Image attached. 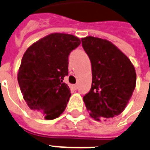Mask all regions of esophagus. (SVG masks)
I'll return each instance as SVG.
<instances>
[{
    "mask_svg": "<svg viewBox=\"0 0 150 150\" xmlns=\"http://www.w3.org/2000/svg\"><path fill=\"white\" fill-rule=\"evenodd\" d=\"M70 88L74 90V91H76V89H77V85L76 84H73V85L70 86Z\"/></svg>",
    "mask_w": 150,
    "mask_h": 150,
    "instance_id": "esophagus-1",
    "label": "esophagus"
}]
</instances>
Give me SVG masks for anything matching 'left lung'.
I'll list each match as a JSON object with an SVG mask.
<instances>
[{"mask_svg":"<svg viewBox=\"0 0 150 150\" xmlns=\"http://www.w3.org/2000/svg\"><path fill=\"white\" fill-rule=\"evenodd\" d=\"M90 59L92 83L83 96L86 108L96 120L111 118L124 111L136 84V73L130 59L113 44L94 37L81 39Z\"/></svg>","mask_w":150,"mask_h":150,"instance_id":"8db88e82","label":"left lung"}]
</instances>
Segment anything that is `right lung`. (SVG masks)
Listing matches in <instances>:
<instances>
[{
  "instance_id": "1",
  "label": "right lung",
  "mask_w": 150,
  "mask_h": 150,
  "mask_svg": "<svg viewBox=\"0 0 150 150\" xmlns=\"http://www.w3.org/2000/svg\"><path fill=\"white\" fill-rule=\"evenodd\" d=\"M81 45L71 34L52 33L33 44L23 54L18 82L28 106L46 120L62 114L71 96L63 83L69 55Z\"/></svg>"
}]
</instances>
